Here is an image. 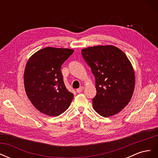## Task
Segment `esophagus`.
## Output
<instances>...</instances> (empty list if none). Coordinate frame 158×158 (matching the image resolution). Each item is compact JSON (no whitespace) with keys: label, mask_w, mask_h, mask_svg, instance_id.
Wrapping results in <instances>:
<instances>
[{"label":"esophagus","mask_w":158,"mask_h":158,"mask_svg":"<svg viewBox=\"0 0 158 158\" xmlns=\"http://www.w3.org/2000/svg\"><path fill=\"white\" fill-rule=\"evenodd\" d=\"M83 89H84V88H83L82 86H81V87H80L79 88H78L77 89H76V92H77L78 93H80L81 92H82Z\"/></svg>","instance_id":"esophagus-1"}]
</instances>
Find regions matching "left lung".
<instances>
[{
  "label": "left lung",
  "instance_id": "1",
  "mask_svg": "<svg viewBox=\"0 0 158 158\" xmlns=\"http://www.w3.org/2000/svg\"><path fill=\"white\" fill-rule=\"evenodd\" d=\"M81 52L95 79L94 110L104 117L119 113L131 101L135 89V76L131 62L113 45L90 47Z\"/></svg>",
  "mask_w": 158,
  "mask_h": 158
}]
</instances>
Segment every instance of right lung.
I'll return each instance as SVG.
<instances>
[{"mask_svg": "<svg viewBox=\"0 0 158 158\" xmlns=\"http://www.w3.org/2000/svg\"><path fill=\"white\" fill-rule=\"evenodd\" d=\"M73 52L48 47L28 60L23 76L26 93L41 113L56 117L69 107L74 94L66 88L60 69Z\"/></svg>", "mask_w": 158, "mask_h": 158, "instance_id": "add662e5", "label": "right lung"}]
</instances>
